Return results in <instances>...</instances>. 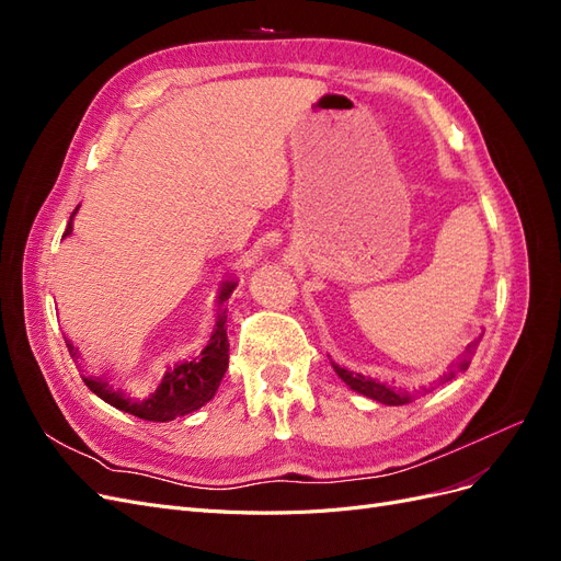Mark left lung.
Masks as SVG:
<instances>
[{
    "instance_id": "8db88e82",
    "label": "left lung",
    "mask_w": 561,
    "mask_h": 561,
    "mask_svg": "<svg viewBox=\"0 0 561 561\" xmlns=\"http://www.w3.org/2000/svg\"><path fill=\"white\" fill-rule=\"evenodd\" d=\"M480 339H482V336H480ZM480 339H474V342H470V344L466 346L463 358L458 360V363L447 371V375L439 377V381H437V383L451 381V379L458 375V371H466V369H468L470 358H472V353H474V348H478V344H480ZM332 367H334V371L339 375V379H342L351 390H355V393H360V396H365V398H369V400H377V402L388 404V407L407 404V402L416 400L419 396H426V393H431V390L435 388V383H431V386H419V388H414V390L396 388V386L381 383V381L371 379V377H365V375H360V371H351V369H346V367H342V365H336V363H332Z\"/></svg>"
}]
</instances>
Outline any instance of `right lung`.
Returning a JSON list of instances; mask_svg holds the SVG:
<instances>
[{
    "instance_id": "obj_1",
    "label": "right lung",
    "mask_w": 561,
    "mask_h": 561,
    "mask_svg": "<svg viewBox=\"0 0 561 561\" xmlns=\"http://www.w3.org/2000/svg\"><path fill=\"white\" fill-rule=\"evenodd\" d=\"M77 210H79V206L75 208L70 222H67L62 239L72 233V219H75ZM236 285H239L236 280L219 283L217 318H215V328H213L208 346L203 348L198 355H194V358H186V360H180V363L168 367L163 371L159 386L151 390L149 396L135 398V396L126 393L124 388L114 386L103 375L100 377L98 375H81L83 383H87L100 400H105L107 404L116 407V410H122V412L133 414L138 419H145V421L163 423V421H173L178 416H186V414L201 410L203 404L215 398L217 388H219V383H222V377L229 367L227 301H229L231 293L236 290ZM65 344L81 371L79 348L70 342V339H65Z\"/></svg>"
}]
</instances>
